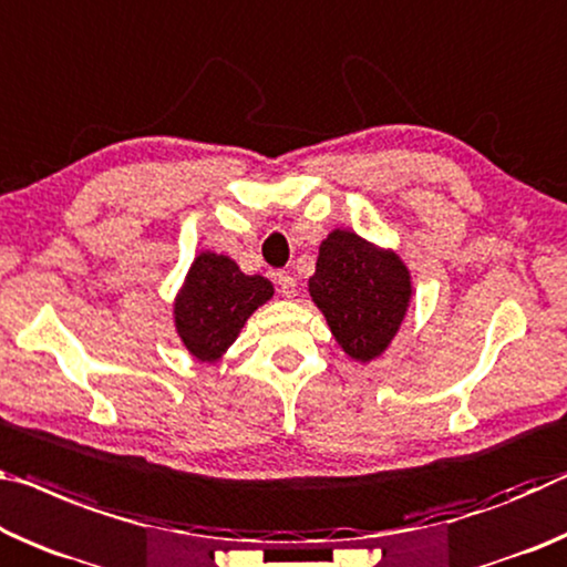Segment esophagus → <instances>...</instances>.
<instances>
[{
    "mask_svg": "<svg viewBox=\"0 0 567 567\" xmlns=\"http://www.w3.org/2000/svg\"><path fill=\"white\" fill-rule=\"evenodd\" d=\"M275 282H277V287H280V292L285 295V298H295V295H298V282H295V277L290 272H277Z\"/></svg>",
    "mask_w": 567,
    "mask_h": 567,
    "instance_id": "34e87169",
    "label": "esophagus"
}]
</instances>
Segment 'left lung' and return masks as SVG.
<instances>
[{
	"mask_svg": "<svg viewBox=\"0 0 567 567\" xmlns=\"http://www.w3.org/2000/svg\"><path fill=\"white\" fill-rule=\"evenodd\" d=\"M310 295L346 353L371 361L406 316L411 282L399 257L373 249L353 231L336 229L320 245Z\"/></svg>",
	"mask_w": 567,
	"mask_h": 567,
	"instance_id": "left-lung-1",
	"label": "left lung"
}]
</instances>
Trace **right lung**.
Listing matches in <instances>:
<instances>
[{
	"instance_id": "1",
	"label": "right lung",
	"mask_w": 567,
	"mask_h": 567,
	"mask_svg": "<svg viewBox=\"0 0 567 567\" xmlns=\"http://www.w3.org/2000/svg\"><path fill=\"white\" fill-rule=\"evenodd\" d=\"M269 298L272 285L265 277H249L235 259L204 251L192 265L182 298L176 300V330L196 358L214 361Z\"/></svg>"
}]
</instances>
